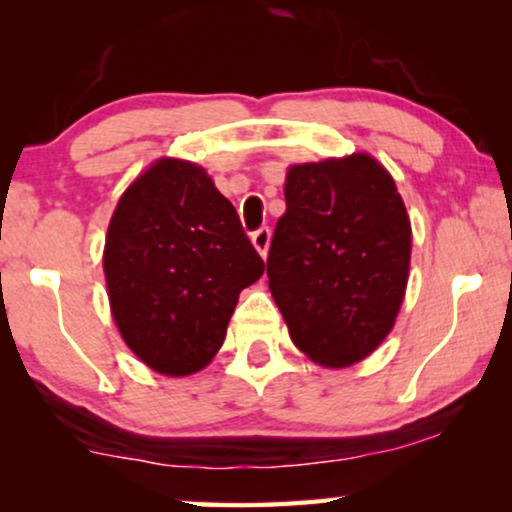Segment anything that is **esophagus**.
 Instances as JSON below:
<instances>
[{
  "mask_svg": "<svg viewBox=\"0 0 512 512\" xmlns=\"http://www.w3.org/2000/svg\"><path fill=\"white\" fill-rule=\"evenodd\" d=\"M251 244H254V249L258 251V256L265 258L268 256V249H270V228H258L254 235H251Z\"/></svg>",
  "mask_w": 512,
  "mask_h": 512,
  "instance_id": "34e87169",
  "label": "esophagus"
}]
</instances>
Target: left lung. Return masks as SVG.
<instances>
[{
    "label": "left lung",
    "instance_id": "1",
    "mask_svg": "<svg viewBox=\"0 0 512 512\" xmlns=\"http://www.w3.org/2000/svg\"><path fill=\"white\" fill-rule=\"evenodd\" d=\"M286 212L268 286L307 359L349 368L391 333L408 289L412 228L387 167L370 153L286 170Z\"/></svg>",
    "mask_w": 512,
    "mask_h": 512
}]
</instances>
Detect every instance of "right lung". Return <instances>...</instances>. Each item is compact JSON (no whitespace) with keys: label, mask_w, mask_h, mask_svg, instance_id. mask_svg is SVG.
I'll use <instances>...</instances> for the list:
<instances>
[{"label":"right lung","mask_w":512,"mask_h":512,"mask_svg":"<svg viewBox=\"0 0 512 512\" xmlns=\"http://www.w3.org/2000/svg\"><path fill=\"white\" fill-rule=\"evenodd\" d=\"M102 265L123 342L167 377L212 363L242 289L265 270L205 167L170 156L118 198Z\"/></svg>","instance_id":"add662e5"}]
</instances>
